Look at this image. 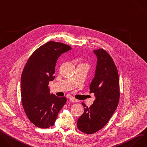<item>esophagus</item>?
Wrapping results in <instances>:
<instances>
[{"mask_svg": "<svg viewBox=\"0 0 147 147\" xmlns=\"http://www.w3.org/2000/svg\"><path fill=\"white\" fill-rule=\"evenodd\" d=\"M70 100L72 102H78V100L74 98H70Z\"/></svg>", "mask_w": 147, "mask_h": 147, "instance_id": "34e87169", "label": "esophagus"}]
</instances>
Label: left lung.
<instances>
[{
    "instance_id": "1",
    "label": "left lung",
    "mask_w": 147,
    "mask_h": 147,
    "mask_svg": "<svg viewBox=\"0 0 147 147\" xmlns=\"http://www.w3.org/2000/svg\"><path fill=\"white\" fill-rule=\"evenodd\" d=\"M94 53L97 64L90 93H94L95 99L89 107L82 103L84 110L77 122L78 129L86 134H93L106 125L117 107L120 96L118 71L111 57L102 49Z\"/></svg>"
}]
</instances>
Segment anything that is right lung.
<instances>
[{"label":"right lung","mask_w":147,"mask_h":147,"mask_svg":"<svg viewBox=\"0 0 147 147\" xmlns=\"http://www.w3.org/2000/svg\"><path fill=\"white\" fill-rule=\"evenodd\" d=\"M71 49L68 45L49 41L33 52L24 67L21 80L22 105L29 120L38 127L52 126L66 103V97L51 94L48 85L55 78L57 59Z\"/></svg>","instance_id":"1"}]
</instances>
